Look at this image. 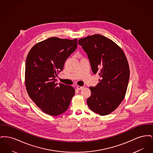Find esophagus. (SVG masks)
Wrapping results in <instances>:
<instances>
[{
  "instance_id": "34e87169",
  "label": "esophagus",
  "mask_w": 153,
  "mask_h": 153,
  "mask_svg": "<svg viewBox=\"0 0 153 153\" xmlns=\"http://www.w3.org/2000/svg\"><path fill=\"white\" fill-rule=\"evenodd\" d=\"M77 89H78V90H81V89H82L83 88H84V87H81V86H79V85H77Z\"/></svg>"
}]
</instances>
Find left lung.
<instances>
[{
  "label": "left lung",
  "mask_w": 153,
  "mask_h": 153,
  "mask_svg": "<svg viewBox=\"0 0 153 153\" xmlns=\"http://www.w3.org/2000/svg\"><path fill=\"white\" fill-rule=\"evenodd\" d=\"M78 42L87 54L93 73L102 79L96 87H89L88 105L100 115H108L125 97L130 77L127 58L116 43L100 34L81 38Z\"/></svg>",
  "instance_id": "1"
}]
</instances>
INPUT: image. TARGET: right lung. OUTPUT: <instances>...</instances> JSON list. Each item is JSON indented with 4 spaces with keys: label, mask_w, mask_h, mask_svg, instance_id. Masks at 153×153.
<instances>
[{
    "label": "right lung",
    "mask_w": 153,
    "mask_h": 153,
    "mask_svg": "<svg viewBox=\"0 0 153 153\" xmlns=\"http://www.w3.org/2000/svg\"><path fill=\"white\" fill-rule=\"evenodd\" d=\"M77 46V38L51 37L36 44L27 54L26 89L36 106L48 115L57 116L65 112L75 94L73 87L58 84L56 77Z\"/></svg>",
    "instance_id": "add662e5"
}]
</instances>
